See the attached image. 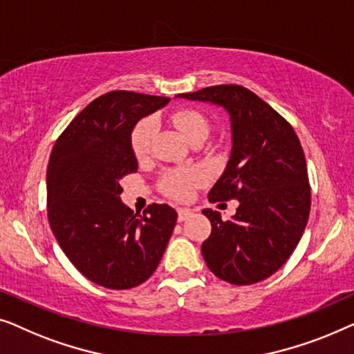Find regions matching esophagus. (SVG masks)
<instances>
[{"mask_svg":"<svg viewBox=\"0 0 354 354\" xmlns=\"http://www.w3.org/2000/svg\"><path fill=\"white\" fill-rule=\"evenodd\" d=\"M191 216L192 210H189V208H178V221H186Z\"/></svg>","mask_w":354,"mask_h":354,"instance_id":"obj_1","label":"esophagus"}]
</instances>
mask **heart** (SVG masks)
Wrapping results in <instances>:
<instances>
[{
	"label": "heart",
	"mask_w": 354,
	"mask_h": 354,
	"mask_svg": "<svg viewBox=\"0 0 354 354\" xmlns=\"http://www.w3.org/2000/svg\"><path fill=\"white\" fill-rule=\"evenodd\" d=\"M170 120L189 141L196 138L205 139L210 131V122L205 113L192 107L176 109L175 112H171ZM153 134H156V122L152 118H142L134 125L129 142H131V151L136 158L149 156ZM205 171L198 167L170 168L162 173L158 179V187L165 196L175 198V201H189L196 189L205 183Z\"/></svg>",
	"instance_id": "obj_1"
}]
</instances>
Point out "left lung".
I'll return each instance as SVG.
<instances>
[{"label": "left lung", "mask_w": 354, "mask_h": 354, "mask_svg": "<svg viewBox=\"0 0 354 354\" xmlns=\"http://www.w3.org/2000/svg\"><path fill=\"white\" fill-rule=\"evenodd\" d=\"M223 106L231 115L232 152L208 201H232V220L205 208L212 234L202 255L216 277L234 286L265 281L300 242L311 208L305 153L295 129L241 84H216L179 94Z\"/></svg>", "instance_id": "1"}]
</instances>
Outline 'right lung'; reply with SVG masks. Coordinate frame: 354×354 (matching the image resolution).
Masks as SVG:
<instances>
[{
    "label": "right lung",
    "instance_id": "1",
    "mask_svg": "<svg viewBox=\"0 0 354 354\" xmlns=\"http://www.w3.org/2000/svg\"><path fill=\"white\" fill-rule=\"evenodd\" d=\"M170 101L111 91L88 104L54 144L46 171L48 220L72 265L97 286L125 290L153 274L178 213L152 203L134 215L120 181L138 171L129 136L139 118Z\"/></svg>",
    "mask_w": 354,
    "mask_h": 354
}]
</instances>
